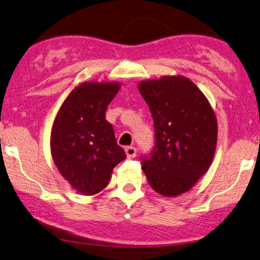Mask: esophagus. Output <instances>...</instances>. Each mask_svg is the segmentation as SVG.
<instances>
[{
    "mask_svg": "<svg viewBox=\"0 0 260 260\" xmlns=\"http://www.w3.org/2000/svg\"><path fill=\"white\" fill-rule=\"evenodd\" d=\"M125 153H126L127 158L133 159L136 155H137V150H136V147H134V146H127V147H125Z\"/></svg>",
    "mask_w": 260,
    "mask_h": 260,
    "instance_id": "34e87169",
    "label": "esophagus"
}]
</instances>
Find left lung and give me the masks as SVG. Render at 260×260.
Segmentation results:
<instances>
[{
  "label": "left lung",
  "mask_w": 260,
  "mask_h": 260,
  "mask_svg": "<svg viewBox=\"0 0 260 260\" xmlns=\"http://www.w3.org/2000/svg\"><path fill=\"white\" fill-rule=\"evenodd\" d=\"M138 88L154 121L155 146L143 158L152 189L176 197L191 188L213 161L218 121L205 94L184 76L142 80Z\"/></svg>",
  "instance_id": "obj_1"
}]
</instances>
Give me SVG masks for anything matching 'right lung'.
Returning <instances> with one entry per match:
<instances>
[{"label": "right lung", "instance_id": "right-lung-1", "mask_svg": "<svg viewBox=\"0 0 260 260\" xmlns=\"http://www.w3.org/2000/svg\"><path fill=\"white\" fill-rule=\"evenodd\" d=\"M121 83L84 82L72 90L55 116L50 153L55 166L77 192L92 196L106 188L114 167L125 159L106 110Z\"/></svg>", "mask_w": 260, "mask_h": 260}]
</instances>
